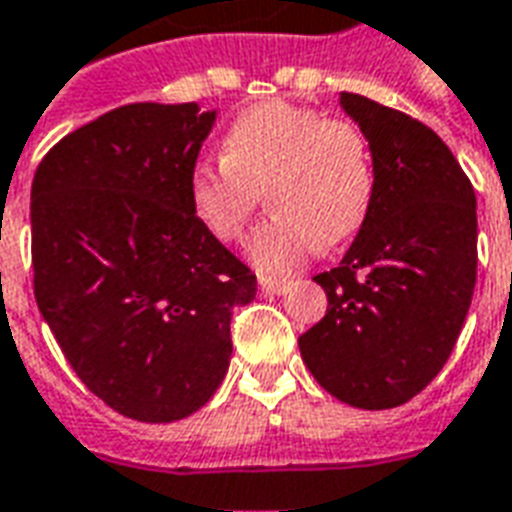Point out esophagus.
Instances as JSON below:
<instances>
[{
  "label": "esophagus",
  "mask_w": 512,
  "mask_h": 512,
  "mask_svg": "<svg viewBox=\"0 0 512 512\" xmlns=\"http://www.w3.org/2000/svg\"><path fill=\"white\" fill-rule=\"evenodd\" d=\"M262 292L264 295H284L286 289H289V284L286 281H273V278H262Z\"/></svg>",
  "instance_id": "34e87169"
}]
</instances>
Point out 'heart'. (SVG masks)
I'll use <instances>...</instances> for the list:
<instances>
[{"mask_svg":"<svg viewBox=\"0 0 512 512\" xmlns=\"http://www.w3.org/2000/svg\"><path fill=\"white\" fill-rule=\"evenodd\" d=\"M366 134L289 101H262L234 118L223 157L195 162L187 195L195 220L220 242H237L259 206L275 215L250 237V259L267 275L292 273L311 253L361 231L375 198Z\"/></svg>","mask_w":512,"mask_h":512,"instance_id":"heart-1","label":"heart"}]
</instances>
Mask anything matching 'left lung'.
Masks as SVG:
<instances>
[{
    "label": "left lung",
    "instance_id": "1",
    "mask_svg": "<svg viewBox=\"0 0 512 512\" xmlns=\"http://www.w3.org/2000/svg\"><path fill=\"white\" fill-rule=\"evenodd\" d=\"M369 140L375 198L339 267L314 275L328 311L297 344L336 400L397 408L447 364L477 284V201L430 126L342 93Z\"/></svg>",
    "mask_w": 512,
    "mask_h": 512
}]
</instances>
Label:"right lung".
<instances>
[{
	"instance_id": "obj_1",
	"label": "right lung",
	"mask_w": 512,
	"mask_h": 512,
	"mask_svg": "<svg viewBox=\"0 0 512 512\" xmlns=\"http://www.w3.org/2000/svg\"><path fill=\"white\" fill-rule=\"evenodd\" d=\"M215 112L126 104L65 134L32 181V286L79 380L137 422L204 408L256 275L190 209Z\"/></svg>"
}]
</instances>
